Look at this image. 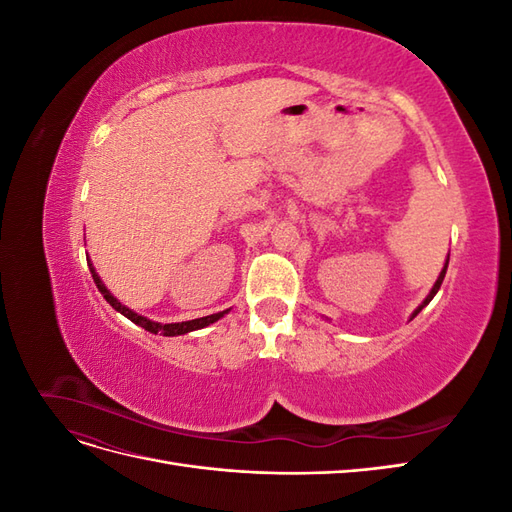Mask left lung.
<instances>
[{
    "label": "left lung",
    "mask_w": 512,
    "mask_h": 512,
    "mask_svg": "<svg viewBox=\"0 0 512 512\" xmlns=\"http://www.w3.org/2000/svg\"><path fill=\"white\" fill-rule=\"evenodd\" d=\"M448 256H451V254H448ZM448 256H446V262H444V267H442V271H440V275H438V280H436V284H433L431 286V290H429V294H427V297H425V301L421 303V305H418L416 309H414V312H412V316H410V320L418 314V312H421V309L433 299V297H436V292L440 290V286H442V280H444V275H446V269H448Z\"/></svg>",
    "instance_id": "8db88e82"
}]
</instances>
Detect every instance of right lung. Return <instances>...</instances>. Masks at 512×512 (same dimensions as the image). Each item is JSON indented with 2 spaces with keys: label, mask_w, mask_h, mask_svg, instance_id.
Wrapping results in <instances>:
<instances>
[{
  "label": "right lung",
  "mask_w": 512,
  "mask_h": 512,
  "mask_svg": "<svg viewBox=\"0 0 512 512\" xmlns=\"http://www.w3.org/2000/svg\"><path fill=\"white\" fill-rule=\"evenodd\" d=\"M87 267H89V271H91V277H94V282H96L98 290L102 292V297L106 299V303H111V305H113V309H115V312L123 314V316H126L128 320H132L134 324H138V327H143V329H145V331H149V333H160V335H166V337H177V335H185V333H190V331H198V329H205V327H209V324L218 322L220 318H224V316L230 312V309H224V312L211 314V316L194 318V320H185V322H170V324H162V322H156V320H149L147 316L136 314V312H132L130 307L121 305V303H119V301L113 297V292L104 286V282L100 280V275L96 273L94 262H91L89 258H87Z\"/></svg>",
  "instance_id": "obj_1"
}]
</instances>
